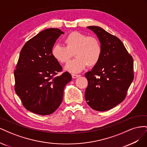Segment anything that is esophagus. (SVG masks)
Masks as SVG:
<instances>
[{
	"label": "esophagus",
	"instance_id": "esophagus-1",
	"mask_svg": "<svg viewBox=\"0 0 147 147\" xmlns=\"http://www.w3.org/2000/svg\"><path fill=\"white\" fill-rule=\"evenodd\" d=\"M80 75H76V74H72V77L73 78H78L79 77Z\"/></svg>",
	"mask_w": 147,
	"mask_h": 147
}]
</instances>
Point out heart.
<instances>
[{
    "label": "heart",
    "mask_w": 147,
    "mask_h": 147,
    "mask_svg": "<svg viewBox=\"0 0 147 147\" xmlns=\"http://www.w3.org/2000/svg\"><path fill=\"white\" fill-rule=\"evenodd\" d=\"M66 47L56 44L53 47L51 54L62 64L67 63L75 53L76 59L65 66V70L77 73L86 67L94 66L99 61L102 47L99 39L94 36H87L81 32H70L64 39Z\"/></svg>",
    "instance_id": "obj_1"
}]
</instances>
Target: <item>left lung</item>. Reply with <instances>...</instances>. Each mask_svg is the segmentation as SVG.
I'll return each mask as SVG.
<instances>
[{
	"label": "left lung",
	"mask_w": 147,
	"mask_h": 147,
	"mask_svg": "<svg viewBox=\"0 0 147 147\" xmlns=\"http://www.w3.org/2000/svg\"><path fill=\"white\" fill-rule=\"evenodd\" d=\"M99 38L100 59L84 75L88 84L85 99L90 107L99 112L113 108L124 100L134 79V63L123 42L98 26H88Z\"/></svg>",
	"instance_id": "obj_1"
}]
</instances>
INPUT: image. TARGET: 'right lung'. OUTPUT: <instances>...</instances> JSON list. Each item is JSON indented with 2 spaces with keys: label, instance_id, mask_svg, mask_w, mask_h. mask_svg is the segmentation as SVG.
<instances>
[{
  "label": "right lung",
  "instance_id": "add662e5",
  "mask_svg": "<svg viewBox=\"0 0 147 147\" xmlns=\"http://www.w3.org/2000/svg\"><path fill=\"white\" fill-rule=\"evenodd\" d=\"M64 32L47 29L26 42L14 71L15 90L23 106L40 115L51 114L61 105L65 86L72 80L51 54L56 40Z\"/></svg>",
  "mask_w": 147,
  "mask_h": 147
}]
</instances>
